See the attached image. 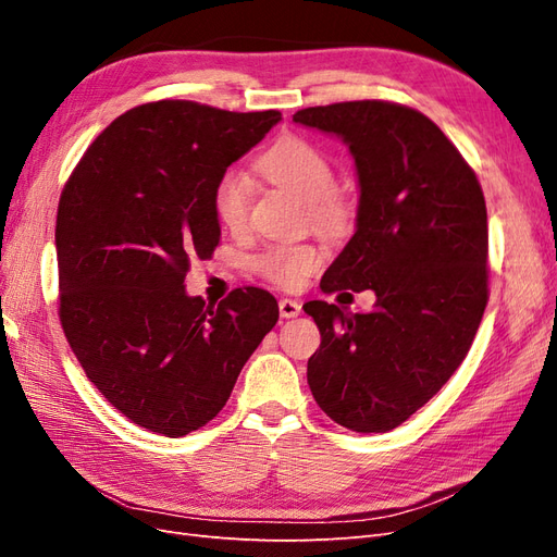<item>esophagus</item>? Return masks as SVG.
Listing matches in <instances>:
<instances>
[{
    "mask_svg": "<svg viewBox=\"0 0 557 557\" xmlns=\"http://www.w3.org/2000/svg\"><path fill=\"white\" fill-rule=\"evenodd\" d=\"M278 311H281V318H297L301 313V305L297 299H281L278 301Z\"/></svg>",
    "mask_w": 557,
    "mask_h": 557,
    "instance_id": "34e87169",
    "label": "esophagus"
}]
</instances>
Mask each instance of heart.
Instances as JSON below:
<instances>
[{
	"mask_svg": "<svg viewBox=\"0 0 557 557\" xmlns=\"http://www.w3.org/2000/svg\"><path fill=\"white\" fill-rule=\"evenodd\" d=\"M258 172L309 205V213L320 225H336L344 218V205L336 197V172L330 158L305 139H283L258 158ZM252 207V185L242 170H227L215 181L213 211L218 223L230 232L248 225ZM318 252L305 244H276L256 258V269L281 288H297L313 272Z\"/></svg>",
	"mask_w": 557,
	"mask_h": 557,
	"instance_id": "1",
	"label": "heart"
}]
</instances>
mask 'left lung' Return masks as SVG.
I'll use <instances>...</instances> for the list:
<instances>
[{"label": "left lung", "instance_id": "obj_1", "mask_svg": "<svg viewBox=\"0 0 557 557\" xmlns=\"http://www.w3.org/2000/svg\"><path fill=\"white\" fill-rule=\"evenodd\" d=\"M293 121L339 137L356 160V234L320 288L374 290L369 313L307 301L320 330L307 379L318 407L352 432H387L455 374L487 305L481 183L446 134L381 99L309 107Z\"/></svg>", "mask_w": 557, "mask_h": 557}]
</instances>
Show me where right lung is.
Masks as SVG:
<instances>
[{
  "label": "right lung",
  "instance_id": "right-lung-1",
  "mask_svg": "<svg viewBox=\"0 0 557 557\" xmlns=\"http://www.w3.org/2000/svg\"><path fill=\"white\" fill-rule=\"evenodd\" d=\"M278 111L185 99L134 107L99 134L60 195V323L83 372L132 423L164 436L205 428L276 325L262 288L218 307L185 293L221 242L215 181L264 139Z\"/></svg>",
  "mask_w": 557,
  "mask_h": 557
}]
</instances>
